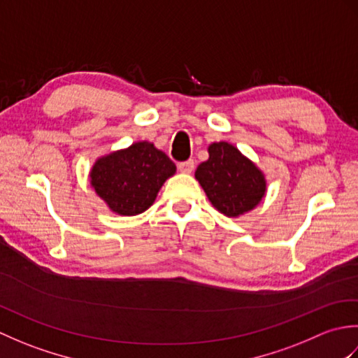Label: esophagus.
Masks as SVG:
<instances>
[{
    "mask_svg": "<svg viewBox=\"0 0 358 358\" xmlns=\"http://www.w3.org/2000/svg\"><path fill=\"white\" fill-rule=\"evenodd\" d=\"M194 166H195L194 159H187V162L178 163V169H180V172H183V173H191L194 171Z\"/></svg>",
    "mask_w": 358,
    "mask_h": 358,
    "instance_id": "1",
    "label": "esophagus"
}]
</instances>
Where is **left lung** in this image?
<instances>
[{"mask_svg": "<svg viewBox=\"0 0 358 358\" xmlns=\"http://www.w3.org/2000/svg\"><path fill=\"white\" fill-rule=\"evenodd\" d=\"M208 152L209 158L196 167L195 180L212 206L231 218L254 210L268 191L264 172L227 141L210 143Z\"/></svg>", "mask_w": 358, "mask_h": 358, "instance_id": "obj_1", "label": "left lung"}]
</instances>
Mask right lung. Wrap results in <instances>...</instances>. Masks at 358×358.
I'll use <instances>...</instances> for the list:
<instances>
[{"instance_id":"add662e5","label":"right lung","mask_w":358,"mask_h":358,"mask_svg":"<svg viewBox=\"0 0 358 358\" xmlns=\"http://www.w3.org/2000/svg\"><path fill=\"white\" fill-rule=\"evenodd\" d=\"M177 166L150 141L98 157L90 167V186L113 214L134 217L154 204L159 189Z\"/></svg>"}]
</instances>
